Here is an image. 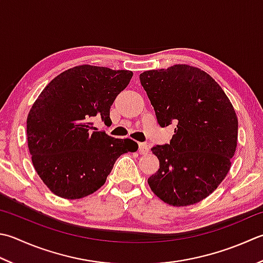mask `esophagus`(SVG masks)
Masks as SVG:
<instances>
[{
	"instance_id": "1",
	"label": "esophagus",
	"mask_w": 263,
	"mask_h": 263,
	"mask_svg": "<svg viewBox=\"0 0 263 263\" xmlns=\"http://www.w3.org/2000/svg\"><path fill=\"white\" fill-rule=\"evenodd\" d=\"M139 153H140L141 155H147V154L149 153V146L147 142L139 143Z\"/></svg>"
}]
</instances>
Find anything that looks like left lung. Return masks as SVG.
Returning a JSON list of instances; mask_svg holds the SVG:
<instances>
[{"label":"left lung","instance_id":"1","mask_svg":"<svg viewBox=\"0 0 263 263\" xmlns=\"http://www.w3.org/2000/svg\"><path fill=\"white\" fill-rule=\"evenodd\" d=\"M140 83L159 126L176 125L170 145L152 148L159 168L149 187L173 206L198 203L230 170L238 136L234 107L217 82L193 66L143 71Z\"/></svg>","mask_w":263,"mask_h":263}]
</instances>
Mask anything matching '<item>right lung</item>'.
I'll use <instances>...</instances> for the list:
<instances>
[{"mask_svg": "<svg viewBox=\"0 0 263 263\" xmlns=\"http://www.w3.org/2000/svg\"><path fill=\"white\" fill-rule=\"evenodd\" d=\"M132 75L77 66L54 77L30 108L27 140L33 165L57 196L77 199L95 193L116 159L138 149L131 139L112 138L93 126L98 118L110 125V106Z\"/></svg>", "mask_w": 263, "mask_h": 263, "instance_id": "right-lung-1", "label": "right lung"}]
</instances>
